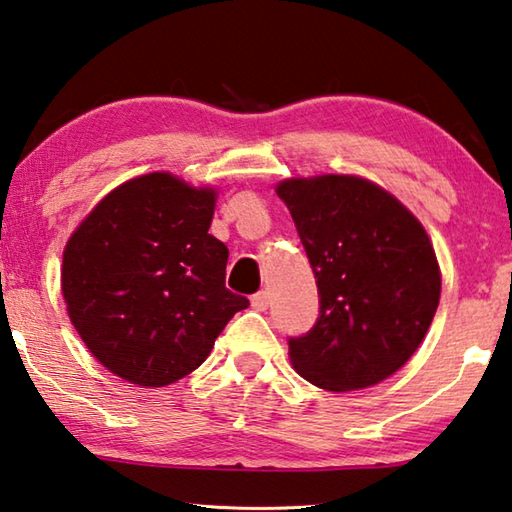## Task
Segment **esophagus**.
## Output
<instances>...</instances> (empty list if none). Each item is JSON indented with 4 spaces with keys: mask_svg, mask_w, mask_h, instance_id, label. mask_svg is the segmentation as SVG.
<instances>
[{
    "mask_svg": "<svg viewBox=\"0 0 512 512\" xmlns=\"http://www.w3.org/2000/svg\"><path fill=\"white\" fill-rule=\"evenodd\" d=\"M268 302H271V293L268 291H259L250 297V304H253V309H257V311H266Z\"/></svg>",
    "mask_w": 512,
    "mask_h": 512,
    "instance_id": "esophagus-1",
    "label": "esophagus"
}]
</instances>
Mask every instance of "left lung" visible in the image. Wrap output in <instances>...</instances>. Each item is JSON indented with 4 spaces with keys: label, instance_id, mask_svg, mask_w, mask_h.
<instances>
[{
    "label": "left lung",
    "instance_id": "1",
    "mask_svg": "<svg viewBox=\"0 0 512 512\" xmlns=\"http://www.w3.org/2000/svg\"><path fill=\"white\" fill-rule=\"evenodd\" d=\"M320 295L304 336L288 338L297 374L329 392L376 385L421 345L441 273L423 226L392 194L358 176L277 185Z\"/></svg>",
    "mask_w": 512,
    "mask_h": 512
}]
</instances>
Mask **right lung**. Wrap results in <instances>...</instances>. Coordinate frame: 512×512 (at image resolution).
<instances>
[{
	"mask_svg": "<svg viewBox=\"0 0 512 512\" xmlns=\"http://www.w3.org/2000/svg\"><path fill=\"white\" fill-rule=\"evenodd\" d=\"M212 215L215 190L152 172L109 192L71 235L64 302L111 374L143 387L176 383L250 304L226 288L228 248L208 235Z\"/></svg>",
	"mask_w": 512,
	"mask_h": 512,
	"instance_id": "add662e5",
	"label": "right lung"
}]
</instances>
